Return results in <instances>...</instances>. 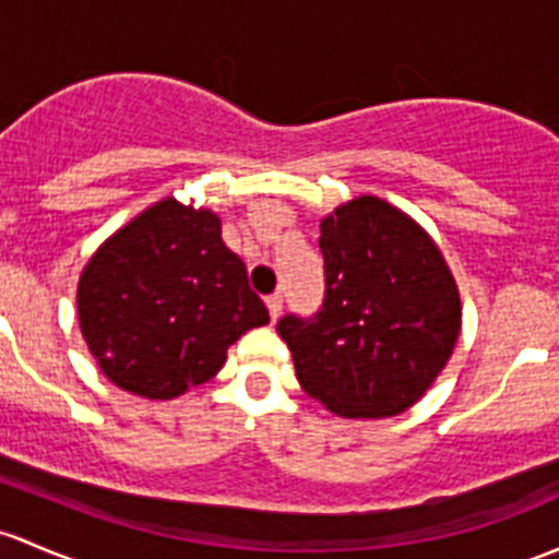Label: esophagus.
<instances>
[{"mask_svg": "<svg viewBox=\"0 0 559 559\" xmlns=\"http://www.w3.org/2000/svg\"><path fill=\"white\" fill-rule=\"evenodd\" d=\"M264 302H267V310H270V319H273V321H278L281 310H284V297H281V295H278V292H275V295H270L267 299H264Z\"/></svg>", "mask_w": 559, "mask_h": 559, "instance_id": "esophagus-1", "label": "esophagus"}]
</instances>
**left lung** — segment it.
<instances>
[{
    "instance_id": "8db88e82",
    "label": "left lung",
    "mask_w": 559,
    "mask_h": 559,
    "mask_svg": "<svg viewBox=\"0 0 559 559\" xmlns=\"http://www.w3.org/2000/svg\"><path fill=\"white\" fill-rule=\"evenodd\" d=\"M324 302L278 334L299 385L343 418H391L437 380L461 332L455 278L418 222L364 195L321 222Z\"/></svg>"
}]
</instances>
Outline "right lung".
<instances>
[{
    "instance_id": "obj_1",
    "label": "right lung",
    "mask_w": 559,
    "mask_h": 559,
    "mask_svg": "<svg viewBox=\"0 0 559 559\" xmlns=\"http://www.w3.org/2000/svg\"><path fill=\"white\" fill-rule=\"evenodd\" d=\"M80 329L115 385L174 399L214 378L227 348L270 321L219 216L152 205L117 230L80 275Z\"/></svg>"
}]
</instances>
